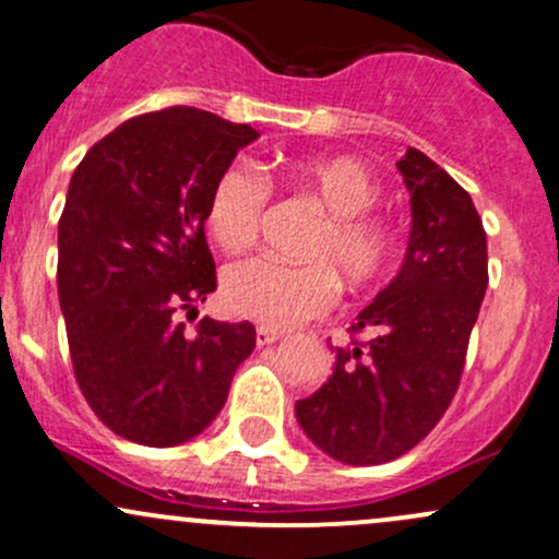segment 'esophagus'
<instances>
[{"mask_svg":"<svg viewBox=\"0 0 559 559\" xmlns=\"http://www.w3.org/2000/svg\"><path fill=\"white\" fill-rule=\"evenodd\" d=\"M282 337H285V332L269 330V326H259V330H255V343H259L261 347L277 343V340H282Z\"/></svg>","mask_w":559,"mask_h":559,"instance_id":"1","label":"esophagus"}]
</instances>
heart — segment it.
I'll return each instance as SVG.
<instances>
[{
	"label": "heart",
	"instance_id": "1",
	"mask_svg": "<svg viewBox=\"0 0 559 559\" xmlns=\"http://www.w3.org/2000/svg\"><path fill=\"white\" fill-rule=\"evenodd\" d=\"M285 182L295 195L324 209V219L308 238V264L246 259L227 266L222 298L235 317L269 330H290L319 317L337 298V280L350 293L377 287L397 255V233L373 203L382 195L377 177L353 156H319L290 162ZM269 206V182L248 162H235L214 180L206 225L225 251H242L259 235Z\"/></svg>",
	"mask_w": 559,
	"mask_h": 559
}]
</instances>
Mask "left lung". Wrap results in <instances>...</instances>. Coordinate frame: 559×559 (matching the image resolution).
<instances>
[{
	"label": "left lung",
	"mask_w": 559,
	"mask_h": 559,
	"mask_svg": "<svg viewBox=\"0 0 559 559\" xmlns=\"http://www.w3.org/2000/svg\"><path fill=\"white\" fill-rule=\"evenodd\" d=\"M413 227L403 269L358 313L330 382L295 403L311 442L347 465L416 448L450 408L489 285L487 233L474 201L418 148L397 162ZM369 329L371 341H360Z\"/></svg>",
	"instance_id": "left-lung-1"
}]
</instances>
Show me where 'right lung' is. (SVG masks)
<instances>
[{
  "instance_id": "obj_1",
  "label": "right lung",
  "mask_w": 559,
  "mask_h": 559,
  "mask_svg": "<svg viewBox=\"0 0 559 559\" xmlns=\"http://www.w3.org/2000/svg\"><path fill=\"white\" fill-rule=\"evenodd\" d=\"M259 133L195 107L133 117L88 148L59 216L57 290L78 386L98 421L146 448L201 435L253 353L251 321L177 319L216 290L206 203Z\"/></svg>"
}]
</instances>
